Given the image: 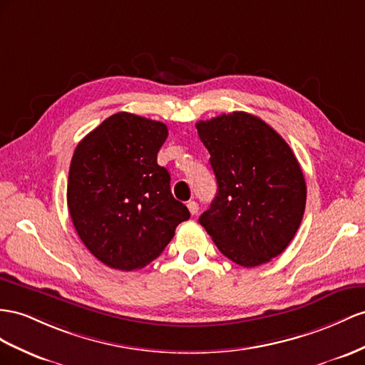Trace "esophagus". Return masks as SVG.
Here are the masks:
<instances>
[{
    "instance_id": "esophagus-1",
    "label": "esophagus",
    "mask_w": 365,
    "mask_h": 365,
    "mask_svg": "<svg viewBox=\"0 0 365 365\" xmlns=\"http://www.w3.org/2000/svg\"><path fill=\"white\" fill-rule=\"evenodd\" d=\"M186 207H188V210H190V212L192 214V216H195V214L199 212V205H197V202L191 200V202H188V205H186Z\"/></svg>"
}]
</instances>
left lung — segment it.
<instances>
[{"label":"left lung","instance_id":"obj_1","mask_svg":"<svg viewBox=\"0 0 365 365\" xmlns=\"http://www.w3.org/2000/svg\"><path fill=\"white\" fill-rule=\"evenodd\" d=\"M195 128L217 180L200 225L237 265L269 262L293 240L305 211V179L292 148L247 112L200 120Z\"/></svg>","mask_w":365,"mask_h":365}]
</instances>
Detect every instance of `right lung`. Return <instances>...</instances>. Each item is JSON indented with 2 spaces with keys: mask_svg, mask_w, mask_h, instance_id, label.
<instances>
[{
  "mask_svg": "<svg viewBox=\"0 0 365 365\" xmlns=\"http://www.w3.org/2000/svg\"><path fill=\"white\" fill-rule=\"evenodd\" d=\"M168 137L162 121L117 112L81 140L72 155L68 208L91 253L133 272L162 255L190 211L171 194L157 163Z\"/></svg>",
  "mask_w": 365,
  "mask_h": 365,
  "instance_id": "obj_1",
  "label": "right lung"
}]
</instances>
